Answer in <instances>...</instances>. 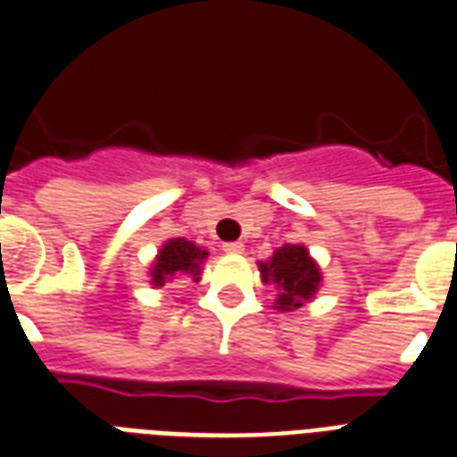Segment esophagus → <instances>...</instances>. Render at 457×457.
<instances>
[{"label": "esophagus", "instance_id": "obj_1", "mask_svg": "<svg viewBox=\"0 0 457 457\" xmlns=\"http://www.w3.org/2000/svg\"><path fill=\"white\" fill-rule=\"evenodd\" d=\"M221 250H224L226 254H243L245 245L243 243H224L221 245Z\"/></svg>", "mask_w": 457, "mask_h": 457}]
</instances>
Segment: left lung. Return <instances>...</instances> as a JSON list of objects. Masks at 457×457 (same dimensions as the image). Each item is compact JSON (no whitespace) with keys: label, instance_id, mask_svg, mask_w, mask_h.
Listing matches in <instances>:
<instances>
[{"label":"left lung","instance_id":"left-lung-1","mask_svg":"<svg viewBox=\"0 0 457 457\" xmlns=\"http://www.w3.org/2000/svg\"><path fill=\"white\" fill-rule=\"evenodd\" d=\"M262 280L273 282L278 289L275 308L278 311H296L305 301H311L320 289L322 273L303 245H282L275 250L269 262L259 263Z\"/></svg>","mask_w":457,"mask_h":457}]
</instances>
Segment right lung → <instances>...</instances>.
Listing matches in <instances>:
<instances>
[{"mask_svg": "<svg viewBox=\"0 0 457 457\" xmlns=\"http://www.w3.org/2000/svg\"><path fill=\"white\" fill-rule=\"evenodd\" d=\"M207 250L198 247L187 237H172L158 250L156 259L152 263V285L163 287L165 282L175 280L179 275H191L194 282L201 280L203 262H205Z\"/></svg>", "mask_w": 457, "mask_h": 457, "instance_id": "add662e5", "label": "right lung"}]
</instances>
